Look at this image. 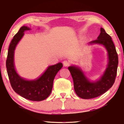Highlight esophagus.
<instances>
[{"label": "esophagus", "instance_id": "1", "mask_svg": "<svg viewBox=\"0 0 124 124\" xmlns=\"http://www.w3.org/2000/svg\"><path fill=\"white\" fill-rule=\"evenodd\" d=\"M69 64H70V62H68V61L64 60L63 62V65L65 66V67H67V66H69Z\"/></svg>", "mask_w": 124, "mask_h": 124}]
</instances>
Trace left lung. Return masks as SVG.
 I'll return each mask as SVG.
<instances>
[{
	"label": "left lung",
	"mask_w": 124,
	"mask_h": 124,
	"mask_svg": "<svg viewBox=\"0 0 124 124\" xmlns=\"http://www.w3.org/2000/svg\"><path fill=\"white\" fill-rule=\"evenodd\" d=\"M90 43L101 44L106 47L108 53V67L99 81L90 82L78 68L71 66L68 68L72 75L74 91L79 97L82 99H92L98 97L108 91L114 84L117 75L118 63V55L115 45L109 35L104 29H101V33L98 39Z\"/></svg>",
	"instance_id": "obj_1"
}]
</instances>
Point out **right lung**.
I'll return each mask as SVG.
<instances>
[{
  "instance_id": "obj_1",
  "label": "right lung",
  "mask_w": 124,
  "mask_h": 124,
  "mask_svg": "<svg viewBox=\"0 0 124 124\" xmlns=\"http://www.w3.org/2000/svg\"><path fill=\"white\" fill-rule=\"evenodd\" d=\"M30 30L27 26H23L13 37L8 48L6 60L7 70L10 84L13 90L23 98L31 101H42L46 99L51 93L54 79L57 72L62 67L61 62L50 66L46 71L34 81H26L18 75L13 63L15 47L23 37L25 30Z\"/></svg>"
}]
</instances>
